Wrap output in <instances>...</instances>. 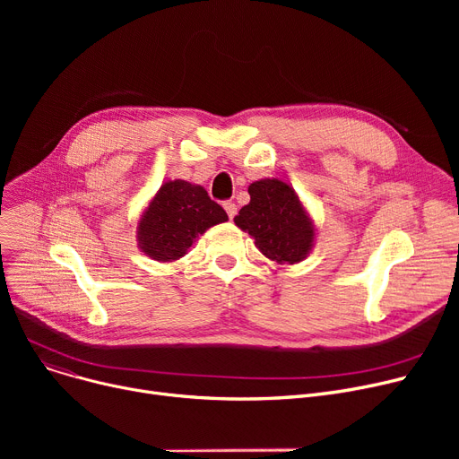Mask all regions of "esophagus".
I'll return each instance as SVG.
<instances>
[{
	"mask_svg": "<svg viewBox=\"0 0 459 459\" xmlns=\"http://www.w3.org/2000/svg\"><path fill=\"white\" fill-rule=\"evenodd\" d=\"M223 206H225V210H227V213H229V217H230V220H232V217H234V215H236V212H238V208H236V204H234V203H232V201H227V203H225V204H223Z\"/></svg>",
	"mask_w": 459,
	"mask_h": 459,
	"instance_id": "34e87169",
	"label": "esophagus"
}]
</instances>
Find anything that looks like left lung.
Here are the masks:
<instances>
[{"mask_svg":"<svg viewBox=\"0 0 459 459\" xmlns=\"http://www.w3.org/2000/svg\"><path fill=\"white\" fill-rule=\"evenodd\" d=\"M251 201L234 217L249 232L256 247L279 264H294L307 256L315 227L307 217L296 191L281 180H258L249 186Z\"/></svg>","mask_w":459,"mask_h":459,"instance_id":"obj_1","label":"left lung"}]
</instances>
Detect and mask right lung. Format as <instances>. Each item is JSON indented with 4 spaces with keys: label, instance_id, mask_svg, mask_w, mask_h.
I'll use <instances>...</instances> for the list:
<instances>
[{
    "label": "right lung",
    "instance_id": "right-lung-1",
    "mask_svg": "<svg viewBox=\"0 0 459 459\" xmlns=\"http://www.w3.org/2000/svg\"><path fill=\"white\" fill-rule=\"evenodd\" d=\"M227 220V212L210 199L204 187L184 180L165 182L141 217L139 246L154 260H177L199 234Z\"/></svg>",
    "mask_w": 459,
    "mask_h": 459
}]
</instances>
